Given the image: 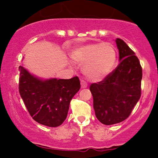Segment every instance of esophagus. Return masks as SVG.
<instances>
[{
  "label": "esophagus",
  "instance_id": "esophagus-1",
  "mask_svg": "<svg viewBox=\"0 0 158 158\" xmlns=\"http://www.w3.org/2000/svg\"><path fill=\"white\" fill-rule=\"evenodd\" d=\"M87 86H88V84L86 83V82L84 80H81V87H82V89H84L86 88Z\"/></svg>",
  "mask_w": 158,
  "mask_h": 158
}]
</instances>
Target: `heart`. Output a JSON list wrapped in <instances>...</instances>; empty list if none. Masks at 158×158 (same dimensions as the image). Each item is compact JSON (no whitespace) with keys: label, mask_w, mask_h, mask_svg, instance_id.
I'll use <instances>...</instances> for the list:
<instances>
[{"label":"heart","mask_w":158,"mask_h":158,"mask_svg":"<svg viewBox=\"0 0 158 158\" xmlns=\"http://www.w3.org/2000/svg\"><path fill=\"white\" fill-rule=\"evenodd\" d=\"M71 57L83 63L82 72L89 79L98 81L112 70L116 62V51L109 43L84 44L75 47L71 52Z\"/></svg>","instance_id":"obj_1"}]
</instances>
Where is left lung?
Listing matches in <instances>:
<instances>
[{"label": "left lung", "instance_id": "1", "mask_svg": "<svg viewBox=\"0 0 158 158\" xmlns=\"http://www.w3.org/2000/svg\"><path fill=\"white\" fill-rule=\"evenodd\" d=\"M120 63L102 81L90 85L95 116L111 125L123 122L131 113L141 94L142 68L135 53L122 40H115Z\"/></svg>", "mask_w": 158, "mask_h": 158}]
</instances>
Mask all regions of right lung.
<instances>
[{
  "mask_svg": "<svg viewBox=\"0 0 158 158\" xmlns=\"http://www.w3.org/2000/svg\"><path fill=\"white\" fill-rule=\"evenodd\" d=\"M19 71V92L33 120L48 127L62 125L67 117L72 98L80 89L79 78L43 80L22 66Z\"/></svg>",
  "mask_w": 158,
  "mask_h": 158,
  "instance_id": "add662e5",
  "label": "right lung"
}]
</instances>
